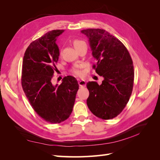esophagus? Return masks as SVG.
Returning a JSON list of instances; mask_svg holds the SVG:
<instances>
[{"label": "esophagus", "instance_id": "esophagus-1", "mask_svg": "<svg viewBox=\"0 0 160 160\" xmlns=\"http://www.w3.org/2000/svg\"><path fill=\"white\" fill-rule=\"evenodd\" d=\"M78 83L80 88H85L86 86V82L84 80H79Z\"/></svg>", "mask_w": 160, "mask_h": 160}]
</instances>
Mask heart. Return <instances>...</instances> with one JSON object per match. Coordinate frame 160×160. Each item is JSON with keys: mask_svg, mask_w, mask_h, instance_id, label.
<instances>
[{"mask_svg": "<svg viewBox=\"0 0 160 160\" xmlns=\"http://www.w3.org/2000/svg\"><path fill=\"white\" fill-rule=\"evenodd\" d=\"M83 44H86V43L83 41H81V40H75L73 41V45L75 47V49H78V48ZM72 72H73V73L77 75V76H81L82 75H83V72H82V71L79 69V68H75L73 70H72Z\"/></svg>", "mask_w": 160, "mask_h": 160, "instance_id": "obj_1", "label": "heart"}]
</instances>
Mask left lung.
I'll return each instance as SVG.
<instances>
[{
	"label": "left lung",
	"mask_w": 160,
	"mask_h": 160,
	"mask_svg": "<svg viewBox=\"0 0 160 160\" xmlns=\"http://www.w3.org/2000/svg\"><path fill=\"white\" fill-rule=\"evenodd\" d=\"M81 32L89 38L92 55L97 61L93 67L104 78L100 85L95 81L87 83L89 91L87 104L98 118L113 119L123 111L132 95V59L123 43L108 31L88 28Z\"/></svg>",
	"instance_id": "obj_1"
}]
</instances>
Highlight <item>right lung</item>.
I'll list each match as a JSON object with an SVG mask.
<instances>
[{
	"label": "right lung",
	"mask_w": 160,
	"mask_h": 160,
	"mask_svg": "<svg viewBox=\"0 0 160 160\" xmlns=\"http://www.w3.org/2000/svg\"><path fill=\"white\" fill-rule=\"evenodd\" d=\"M64 30H52L32 42L22 61L21 83L35 112L46 122L59 123L72 113L79 84L72 76L61 85L52 84L55 63L59 56L56 41Z\"/></svg>",
	"instance_id": "1"
}]
</instances>
